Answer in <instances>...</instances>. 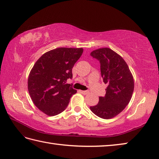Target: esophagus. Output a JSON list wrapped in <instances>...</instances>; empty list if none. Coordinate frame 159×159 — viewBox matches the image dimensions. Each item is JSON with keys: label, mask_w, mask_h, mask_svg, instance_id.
<instances>
[{"label": "esophagus", "mask_w": 159, "mask_h": 159, "mask_svg": "<svg viewBox=\"0 0 159 159\" xmlns=\"http://www.w3.org/2000/svg\"><path fill=\"white\" fill-rule=\"evenodd\" d=\"M80 93H81V94H84V95H86V94H88V93H89V91H83V90H80Z\"/></svg>", "instance_id": "obj_1"}]
</instances>
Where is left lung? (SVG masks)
Returning a JSON list of instances; mask_svg holds the SVG:
<instances>
[{"label":"left lung","instance_id":"left-lung-1","mask_svg":"<svg viewBox=\"0 0 159 159\" xmlns=\"http://www.w3.org/2000/svg\"><path fill=\"white\" fill-rule=\"evenodd\" d=\"M90 55L100 62L101 76L107 88L98 104L89 108L98 117L110 119L120 114L131 100L134 88L132 74L124 59L112 49L100 48Z\"/></svg>","mask_w":159,"mask_h":159}]
</instances>
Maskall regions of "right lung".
<instances>
[{
	"label": "right lung",
	"instance_id": "right-lung-1",
	"mask_svg": "<svg viewBox=\"0 0 159 159\" xmlns=\"http://www.w3.org/2000/svg\"><path fill=\"white\" fill-rule=\"evenodd\" d=\"M83 48H59L42 55L28 77V91L34 105L48 116L63 111L76 90L72 84V68L83 54Z\"/></svg>",
	"mask_w": 159,
	"mask_h": 159
}]
</instances>
